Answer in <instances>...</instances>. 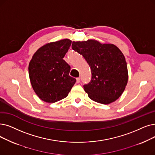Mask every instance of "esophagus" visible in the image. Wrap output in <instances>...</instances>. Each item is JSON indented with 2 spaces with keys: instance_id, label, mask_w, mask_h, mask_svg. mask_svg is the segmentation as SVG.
Masks as SVG:
<instances>
[{
  "instance_id": "1",
  "label": "esophagus",
  "mask_w": 155,
  "mask_h": 155,
  "mask_svg": "<svg viewBox=\"0 0 155 155\" xmlns=\"http://www.w3.org/2000/svg\"><path fill=\"white\" fill-rule=\"evenodd\" d=\"M80 77L77 78V83H80Z\"/></svg>"
}]
</instances>
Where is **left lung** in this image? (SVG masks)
Wrapping results in <instances>:
<instances>
[{
    "label": "left lung",
    "mask_w": 155,
    "mask_h": 155,
    "mask_svg": "<svg viewBox=\"0 0 155 155\" xmlns=\"http://www.w3.org/2000/svg\"><path fill=\"white\" fill-rule=\"evenodd\" d=\"M71 48L83 56L91 69L92 77L84 85L89 97L107 104L119 98L128 81V71L123 53L113 44L94 40L73 42Z\"/></svg>",
    "instance_id": "1"
}]
</instances>
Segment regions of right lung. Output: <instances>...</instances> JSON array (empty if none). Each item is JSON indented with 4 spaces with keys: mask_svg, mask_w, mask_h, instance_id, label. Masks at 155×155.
Segmentation results:
<instances>
[{
    "mask_svg": "<svg viewBox=\"0 0 155 155\" xmlns=\"http://www.w3.org/2000/svg\"><path fill=\"white\" fill-rule=\"evenodd\" d=\"M71 44L69 39L47 44L37 51L29 63L33 89L45 102L55 103L65 98L76 82L69 75L70 66L63 59Z\"/></svg>",
    "mask_w": 155,
    "mask_h": 155,
    "instance_id": "add662e5",
    "label": "right lung"
}]
</instances>
